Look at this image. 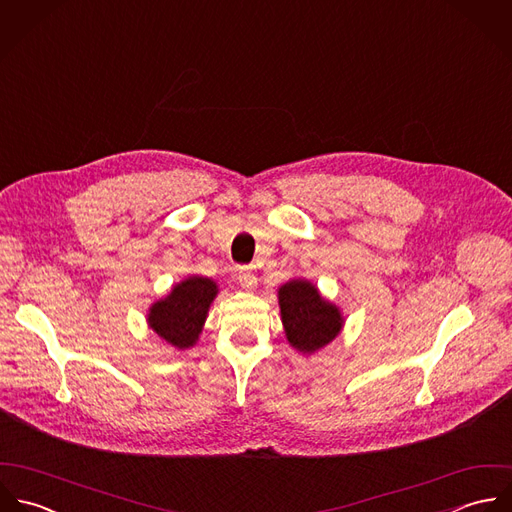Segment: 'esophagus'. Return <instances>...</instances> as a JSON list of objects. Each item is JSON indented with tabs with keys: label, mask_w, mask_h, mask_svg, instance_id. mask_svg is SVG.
Returning <instances> with one entry per match:
<instances>
[{
	"label": "esophagus",
	"mask_w": 512,
	"mask_h": 512,
	"mask_svg": "<svg viewBox=\"0 0 512 512\" xmlns=\"http://www.w3.org/2000/svg\"><path fill=\"white\" fill-rule=\"evenodd\" d=\"M236 278H238V282H240V286L242 288H254L256 286V276L248 270V268H240L238 270V274H236Z\"/></svg>",
	"instance_id": "esophagus-1"
}]
</instances>
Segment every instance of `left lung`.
<instances>
[{
    "label": "left lung",
    "instance_id": "obj_1",
    "mask_svg": "<svg viewBox=\"0 0 512 512\" xmlns=\"http://www.w3.org/2000/svg\"><path fill=\"white\" fill-rule=\"evenodd\" d=\"M278 304L286 338L302 353L326 347L341 332L340 308L322 298L308 280H290L278 290Z\"/></svg>",
    "mask_w": 512,
    "mask_h": 512
}]
</instances>
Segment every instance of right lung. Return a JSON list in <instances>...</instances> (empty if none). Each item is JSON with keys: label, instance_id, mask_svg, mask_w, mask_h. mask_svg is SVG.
<instances>
[{"label": "right lung", "instance_id": "add662e5", "mask_svg": "<svg viewBox=\"0 0 512 512\" xmlns=\"http://www.w3.org/2000/svg\"><path fill=\"white\" fill-rule=\"evenodd\" d=\"M218 294L216 282L202 276H188L171 294L149 310L151 330L178 349L192 347L204 326L208 308Z\"/></svg>", "mask_w": 512, "mask_h": 512}]
</instances>
